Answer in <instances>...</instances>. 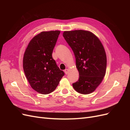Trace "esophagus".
Instances as JSON below:
<instances>
[{"mask_svg": "<svg viewBox=\"0 0 130 130\" xmlns=\"http://www.w3.org/2000/svg\"><path fill=\"white\" fill-rule=\"evenodd\" d=\"M64 72H65V74H68V73H69V69H66L64 70Z\"/></svg>", "mask_w": 130, "mask_h": 130, "instance_id": "esophagus-1", "label": "esophagus"}]
</instances>
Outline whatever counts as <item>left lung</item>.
Masks as SVG:
<instances>
[{"instance_id":"1","label":"left lung","mask_w":130,"mask_h":130,"mask_svg":"<svg viewBox=\"0 0 130 130\" xmlns=\"http://www.w3.org/2000/svg\"><path fill=\"white\" fill-rule=\"evenodd\" d=\"M63 36L73 51L79 73V78L73 84V88L82 94L93 92L106 74L107 58L103 45L89 31H66Z\"/></svg>"}]
</instances>
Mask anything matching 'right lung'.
Here are the masks:
<instances>
[{"label": "right lung", "instance_id": "right-lung-1", "mask_svg": "<svg viewBox=\"0 0 130 130\" xmlns=\"http://www.w3.org/2000/svg\"><path fill=\"white\" fill-rule=\"evenodd\" d=\"M60 31H42L32 38L23 57V69L33 89L48 94L55 89L64 72L57 66L53 57Z\"/></svg>", "mask_w": 130, "mask_h": 130}]
</instances>
